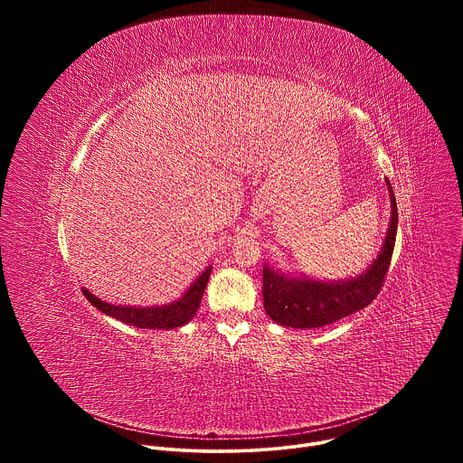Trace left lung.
Instances as JSON below:
<instances>
[{
  "instance_id": "left-lung-1",
  "label": "left lung",
  "mask_w": 463,
  "mask_h": 463,
  "mask_svg": "<svg viewBox=\"0 0 463 463\" xmlns=\"http://www.w3.org/2000/svg\"><path fill=\"white\" fill-rule=\"evenodd\" d=\"M392 218L377 260L359 277L345 282H318L309 279H288L263 268L261 291L268 315L288 327H322L366 307L381 291L398 232V205L390 181L386 179Z\"/></svg>"
}]
</instances>
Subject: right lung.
<instances>
[{
  "mask_svg": "<svg viewBox=\"0 0 463 463\" xmlns=\"http://www.w3.org/2000/svg\"><path fill=\"white\" fill-rule=\"evenodd\" d=\"M211 271H213V268H207V271H203L200 277L195 279V282L186 289V293L179 300H175L168 306H157V307L113 306V304H108V302L97 298L88 289H82V293L91 302V306H95L102 313L117 318L120 322L137 326V327H146V329H172V327H179V326L186 324L195 315L197 307H200V304H202L203 291L207 288Z\"/></svg>",
  "mask_w": 463,
  "mask_h": 463,
  "instance_id": "add662e5",
  "label": "right lung"
}]
</instances>
